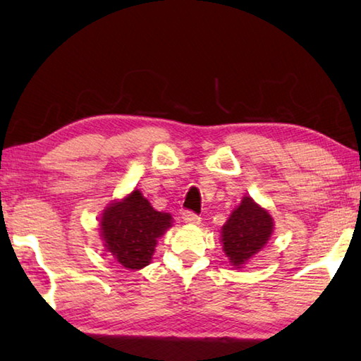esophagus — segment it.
Masks as SVG:
<instances>
[{"label":"esophagus","mask_w":361,"mask_h":361,"mask_svg":"<svg viewBox=\"0 0 361 361\" xmlns=\"http://www.w3.org/2000/svg\"><path fill=\"white\" fill-rule=\"evenodd\" d=\"M183 221L188 224H200V216H197L192 212H185L183 213Z\"/></svg>","instance_id":"obj_1"}]
</instances>
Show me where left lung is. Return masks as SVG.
I'll use <instances>...</instances> for the list:
<instances>
[{
    "label": "left lung",
    "mask_w": 361,
    "mask_h": 361,
    "mask_svg": "<svg viewBox=\"0 0 361 361\" xmlns=\"http://www.w3.org/2000/svg\"><path fill=\"white\" fill-rule=\"evenodd\" d=\"M274 232V218L250 195H243L221 228L223 252L229 258L231 266L240 269L259 253L271 239Z\"/></svg>",
    "instance_id": "8db88e82"
}]
</instances>
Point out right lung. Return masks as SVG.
Instances as JSON below:
<instances>
[{
	"label": "right lung",
	"mask_w": 361,
	"mask_h": 361,
	"mask_svg": "<svg viewBox=\"0 0 361 361\" xmlns=\"http://www.w3.org/2000/svg\"><path fill=\"white\" fill-rule=\"evenodd\" d=\"M172 223L170 213L157 212L140 189H133L103 210L100 237L106 252L122 267L137 271L149 264L157 239Z\"/></svg>",
	"instance_id": "obj_1"
}]
</instances>
